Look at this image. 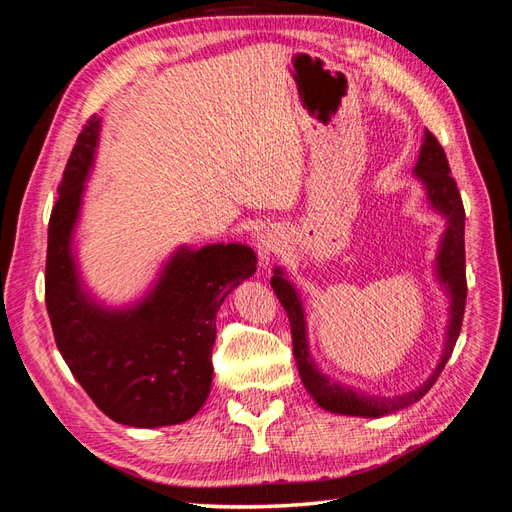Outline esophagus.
I'll list each match as a JSON object with an SVG mask.
<instances>
[{
  "instance_id": "1",
  "label": "esophagus",
  "mask_w": 512,
  "mask_h": 512,
  "mask_svg": "<svg viewBox=\"0 0 512 512\" xmlns=\"http://www.w3.org/2000/svg\"><path fill=\"white\" fill-rule=\"evenodd\" d=\"M273 252H275V241H273V237L262 235V237L258 239V256H260V260L267 262Z\"/></svg>"
}]
</instances>
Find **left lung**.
Here are the masks:
<instances>
[{
	"instance_id": "1",
	"label": "left lung",
	"mask_w": 512,
	"mask_h": 512,
	"mask_svg": "<svg viewBox=\"0 0 512 512\" xmlns=\"http://www.w3.org/2000/svg\"><path fill=\"white\" fill-rule=\"evenodd\" d=\"M414 170H416V177L425 183L431 205L438 211H442L448 218V228L442 239V250L438 254V275H440V282H444L448 292H451V322H448L444 354L436 371H433V376L421 386V389L399 395V397H369L363 393H356L354 389H346L342 384L329 382V378H324L316 369L312 356L307 352L305 318H303V307L297 292H294L290 282L284 280L280 271H275V275L271 277V288L288 314L290 333H292V352H294V361H297V367H299L301 380L305 384L307 393L312 395L318 401V406L324 410L352 414V416H382V414L404 410L416 404V401H421L431 386L436 384L438 376L442 374L448 359H451L453 348L457 344L463 312H466V294H468L466 243H463L466 211H463L457 181L451 177V166H448L446 153L438 143V138L429 130L425 132V143L421 147V156H418Z\"/></svg>"
}]
</instances>
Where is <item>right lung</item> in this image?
Listing matches in <instances>:
<instances>
[{"instance_id": "right-lung-1", "label": "right lung", "mask_w": 512, "mask_h": 512, "mask_svg": "<svg viewBox=\"0 0 512 512\" xmlns=\"http://www.w3.org/2000/svg\"><path fill=\"white\" fill-rule=\"evenodd\" d=\"M91 117L70 153L49 220L44 301L55 344L94 404L130 427L177 425L207 401L215 314L226 294L256 271L250 247L179 250L149 297L128 312L91 303L74 273L70 235L96 149Z\"/></svg>"}]
</instances>
